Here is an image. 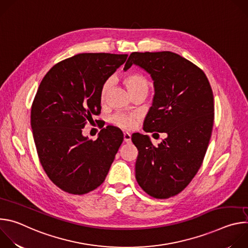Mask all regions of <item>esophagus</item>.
Segmentation results:
<instances>
[{
	"label": "esophagus",
	"instance_id": "esophagus-1",
	"mask_svg": "<svg viewBox=\"0 0 248 248\" xmlns=\"http://www.w3.org/2000/svg\"><path fill=\"white\" fill-rule=\"evenodd\" d=\"M124 142H130V140H131L130 133L124 132Z\"/></svg>",
	"mask_w": 248,
	"mask_h": 248
}]
</instances>
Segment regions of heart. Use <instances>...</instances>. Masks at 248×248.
Listing matches in <instances>:
<instances>
[{
  "label": "heart",
  "instance_id": "heart-1",
  "mask_svg": "<svg viewBox=\"0 0 248 248\" xmlns=\"http://www.w3.org/2000/svg\"><path fill=\"white\" fill-rule=\"evenodd\" d=\"M124 85L126 86L128 92L130 94L142 90V89H147L149 87V81L148 79L139 74H132V75H128L127 77L124 78ZM112 86V79L109 78L106 80L101 87L100 90V99L103 102L107 96V93L109 92L110 88ZM137 121V115L135 114H117L112 118V123L122 128H131Z\"/></svg>",
  "mask_w": 248,
  "mask_h": 248
}]
</instances>
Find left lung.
I'll return each mask as SVG.
<instances>
[{"label":"left lung","mask_w":248,"mask_h":248,"mask_svg":"<svg viewBox=\"0 0 248 248\" xmlns=\"http://www.w3.org/2000/svg\"><path fill=\"white\" fill-rule=\"evenodd\" d=\"M132 64L154 81L143 129L167 135L154 146L148 135L132 134L138 150L135 178L149 195L169 198L183 191L202 165L214 124L213 91L202 69L172 52H133L124 70Z\"/></svg>","instance_id":"8db88e82"}]
</instances>
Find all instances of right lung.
<instances>
[{"label": "right lung", "instance_id": "add662e5", "mask_svg": "<svg viewBox=\"0 0 248 248\" xmlns=\"http://www.w3.org/2000/svg\"><path fill=\"white\" fill-rule=\"evenodd\" d=\"M127 55L84 53L55 64L42 79L31 107V128L40 163L49 179L72 194L103 184L123 142L108 125L93 141L82 128L100 114L102 84Z\"/></svg>", "mask_w": 248, "mask_h": 248}]
</instances>
